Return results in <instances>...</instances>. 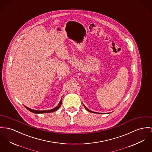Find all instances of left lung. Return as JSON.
I'll return each mask as SVG.
<instances>
[{"label": "left lung", "mask_w": 152, "mask_h": 152, "mask_svg": "<svg viewBox=\"0 0 152 152\" xmlns=\"http://www.w3.org/2000/svg\"><path fill=\"white\" fill-rule=\"evenodd\" d=\"M84 107L86 108V109L87 110H88V112H91V113H95V112H93V111H91V110H90L89 109H87V107H86L84 105Z\"/></svg>", "instance_id": "obj_1"}]
</instances>
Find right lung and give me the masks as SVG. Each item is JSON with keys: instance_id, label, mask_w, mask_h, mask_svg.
<instances>
[{"instance_id": "add662e5", "label": "right lung", "mask_w": 152, "mask_h": 152, "mask_svg": "<svg viewBox=\"0 0 152 152\" xmlns=\"http://www.w3.org/2000/svg\"><path fill=\"white\" fill-rule=\"evenodd\" d=\"M61 104H62V99H61L60 102L59 103L57 107H56L55 108H54V109H53L47 110H35L31 109H30V108H29V107H26V106H25V107L28 110H29L30 112H32V113H46L53 112H55V111L57 110L60 107V106H61Z\"/></svg>"}]
</instances>
